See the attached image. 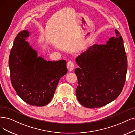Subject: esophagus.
<instances>
[{
  "label": "esophagus",
  "instance_id": "34e87169",
  "mask_svg": "<svg viewBox=\"0 0 135 135\" xmlns=\"http://www.w3.org/2000/svg\"><path fill=\"white\" fill-rule=\"evenodd\" d=\"M74 63L73 61H69L67 64V68L69 71H72L74 69Z\"/></svg>",
  "mask_w": 135,
  "mask_h": 135
}]
</instances>
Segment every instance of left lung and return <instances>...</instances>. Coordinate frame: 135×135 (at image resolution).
<instances>
[{
	"mask_svg": "<svg viewBox=\"0 0 135 135\" xmlns=\"http://www.w3.org/2000/svg\"><path fill=\"white\" fill-rule=\"evenodd\" d=\"M115 33L106 44L91 46L76 58L79 66L75 70L79 84L76 97L87 108L115 100L125 85L127 59L122 37L116 29Z\"/></svg>",
	"mask_w": 135,
	"mask_h": 135,
	"instance_id": "1",
	"label": "left lung"
}]
</instances>
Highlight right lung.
<instances>
[{
  "label": "right lung",
  "mask_w": 135,
  "mask_h": 135,
  "mask_svg": "<svg viewBox=\"0 0 135 135\" xmlns=\"http://www.w3.org/2000/svg\"><path fill=\"white\" fill-rule=\"evenodd\" d=\"M28 30L18 33L9 59L10 79L17 95L29 105L43 106L52 100L59 80L68 72L66 62L47 61L26 41Z\"/></svg>",
  "instance_id": "add662e5"
}]
</instances>
